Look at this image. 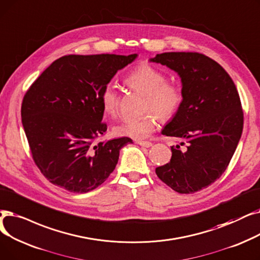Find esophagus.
I'll return each instance as SVG.
<instances>
[{
	"instance_id": "esophagus-1",
	"label": "esophagus",
	"mask_w": 260,
	"mask_h": 260,
	"mask_svg": "<svg viewBox=\"0 0 260 260\" xmlns=\"http://www.w3.org/2000/svg\"><path fill=\"white\" fill-rule=\"evenodd\" d=\"M138 144L143 146V147H146V148H149V147L152 146V143L148 142V141H138Z\"/></svg>"
}]
</instances>
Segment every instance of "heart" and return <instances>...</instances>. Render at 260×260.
Masks as SVG:
<instances>
[{
    "label": "heart",
    "mask_w": 260,
    "mask_h": 260,
    "mask_svg": "<svg viewBox=\"0 0 260 260\" xmlns=\"http://www.w3.org/2000/svg\"><path fill=\"white\" fill-rule=\"evenodd\" d=\"M125 81L134 91L145 95L144 110L148 112L140 117L122 120L114 128L115 134L119 137L134 140L147 138L154 130L158 116L164 120L171 118L183 103L181 86L175 82L166 81L164 73L148 63H143L133 70ZM101 101L106 114L110 116L118 114L119 100L112 86H106Z\"/></svg>",
    "instance_id": "heart-1"
}]
</instances>
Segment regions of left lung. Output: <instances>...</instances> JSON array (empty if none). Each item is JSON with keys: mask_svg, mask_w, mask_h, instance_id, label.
<instances>
[{"mask_svg": "<svg viewBox=\"0 0 260 260\" xmlns=\"http://www.w3.org/2000/svg\"><path fill=\"white\" fill-rule=\"evenodd\" d=\"M150 61L177 72L183 91L162 134L184 142L171 147L170 162L155 174L177 192L193 193L219 179L231 162L243 129L240 97L226 71L203 54L163 53Z\"/></svg>", "mask_w": 260, "mask_h": 260, "instance_id": "1", "label": "left lung"}]
</instances>
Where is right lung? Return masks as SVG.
I'll list each match as a JSON object with an SVG mask.
<instances>
[{
    "instance_id": "right-lung-1",
    "label": "right lung",
    "mask_w": 260,
    "mask_h": 260,
    "mask_svg": "<svg viewBox=\"0 0 260 260\" xmlns=\"http://www.w3.org/2000/svg\"><path fill=\"white\" fill-rule=\"evenodd\" d=\"M138 57L63 56L35 80L23 97L21 116L35 163L54 185L88 192L102 185L129 138L98 142L107 131L102 93L118 70Z\"/></svg>"
}]
</instances>
